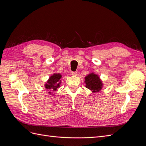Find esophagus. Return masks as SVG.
I'll list each match as a JSON object with an SVG mask.
<instances>
[{
  "label": "esophagus",
  "mask_w": 146,
  "mask_h": 146,
  "mask_svg": "<svg viewBox=\"0 0 146 146\" xmlns=\"http://www.w3.org/2000/svg\"><path fill=\"white\" fill-rule=\"evenodd\" d=\"M71 74L72 75V76H76L77 75V72H72Z\"/></svg>",
  "instance_id": "esophagus-1"
}]
</instances>
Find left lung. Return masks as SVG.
I'll use <instances>...</instances> for the list:
<instances>
[{
    "label": "left lung",
    "instance_id": "left-lung-1",
    "mask_svg": "<svg viewBox=\"0 0 146 146\" xmlns=\"http://www.w3.org/2000/svg\"><path fill=\"white\" fill-rule=\"evenodd\" d=\"M86 88L92 91L93 93L99 92L103 88V83L98 75L94 72L88 74L85 78Z\"/></svg>",
    "mask_w": 146,
    "mask_h": 146
}]
</instances>
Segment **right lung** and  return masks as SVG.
I'll use <instances>...</instances> for the list:
<instances>
[{"mask_svg": "<svg viewBox=\"0 0 146 146\" xmlns=\"http://www.w3.org/2000/svg\"><path fill=\"white\" fill-rule=\"evenodd\" d=\"M62 77L61 74L57 73L54 74L49 77L47 81V83L44 85V87L46 90L48 91H56L57 88L60 86V84L61 83V78ZM49 94H52L51 92H48Z\"/></svg>", "mask_w": 146, "mask_h": 146, "instance_id": "obj_1", "label": "right lung"}]
</instances>
